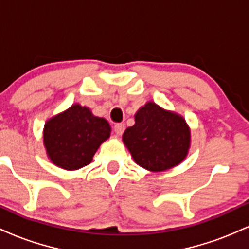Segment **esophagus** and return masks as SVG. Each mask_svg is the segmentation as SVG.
<instances>
[{
    "label": "esophagus",
    "mask_w": 249,
    "mask_h": 249,
    "mask_svg": "<svg viewBox=\"0 0 249 249\" xmlns=\"http://www.w3.org/2000/svg\"><path fill=\"white\" fill-rule=\"evenodd\" d=\"M113 130H115L117 136H122L125 130V125L123 124V123H118V124H116L115 126H113Z\"/></svg>",
    "instance_id": "esophagus-1"
}]
</instances>
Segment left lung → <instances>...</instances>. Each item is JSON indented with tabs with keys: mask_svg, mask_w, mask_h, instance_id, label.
Listing matches in <instances>:
<instances>
[{
	"mask_svg": "<svg viewBox=\"0 0 249 249\" xmlns=\"http://www.w3.org/2000/svg\"><path fill=\"white\" fill-rule=\"evenodd\" d=\"M133 160L152 172H161L186 158L191 131L178 113L147 102L134 115V125L123 134Z\"/></svg>",
	"mask_w": 249,
	"mask_h": 249,
	"instance_id": "obj_1",
	"label": "left lung"
}]
</instances>
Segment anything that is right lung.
Returning <instances> with one entry per match:
<instances>
[{"label":"right lung","instance_id":"obj_1","mask_svg":"<svg viewBox=\"0 0 249 249\" xmlns=\"http://www.w3.org/2000/svg\"><path fill=\"white\" fill-rule=\"evenodd\" d=\"M110 132L107 119L93 116L87 107L75 104L45 123L43 142L56 166L73 171L92 161Z\"/></svg>","mask_w":249,"mask_h":249}]
</instances>
